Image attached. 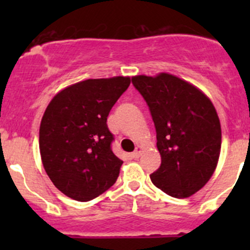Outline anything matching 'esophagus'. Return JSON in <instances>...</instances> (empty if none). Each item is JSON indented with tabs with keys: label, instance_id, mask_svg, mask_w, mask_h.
I'll use <instances>...</instances> for the list:
<instances>
[{
	"label": "esophagus",
	"instance_id": "esophagus-1",
	"mask_svg": "<svg viewBox=\"0 0 250 250\" xmlns=\"http://www.w3.org/2000/svg\"><path fill=\"white\" fill-rule=\"evenodd\" d=\"M140 152H141V148H140V147H137V148H135V150L132 152V157H133V158H139Z\"/></svg>",
	"mask_w": 250,
	"mask_h": 250
}]
</instances>
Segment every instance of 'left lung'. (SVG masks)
<instances>
[{
    "instance_id": "8db88e82",
    "label": "left lung",
    "mask_w": 250,
    "mask_h": 250,
    "mask_svg": "<svg viewBox=\"0 0 250 250\" xmlns=\"http://www.w3.org/2000/svg\"><path fill=\"white\" fill-rule=\"evenodd\" d=\"M150 109L161 166L153 185L175 198L192 196L213 175L221 148V127L209 98L169 74L132 77Z\"/></svg>"
}]
</instances>
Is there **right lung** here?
Listing matches in <instances>:
<instances>
[{"mask_svg":"<svg viewBox=\"0 0 250 250\" xmlns=\"http://www.w3.org/2000/svg\"><path fill=\"white\" fill-rule=\"evenodd\" d=\"M130 77L85 80L58 93L40 125V152L47 175L64 195L80 202L109 190L120 174L107 128L110 110Z\"/></svg>","mask_w":250,"mask_h":250,"instance_id":"1","label":"right lung"}]
</instances>
